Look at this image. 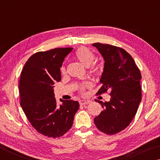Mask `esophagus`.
Masks as SVG:
<instances>
[{"instance_id":"esophagus-1","label":"esophagus","mask_w":160,"mask_h":160,"mask_svg":"<svg viewBox=\"0 0 160 160\" xmlns=\"http://www.w3.org/2000/svg\"><path fill=\"white\" fill-rule=\"evenodd\" d=\"M79 103L80 105H85V104H88L89 103H90V101H88V100H80Z\"/></svg>"}]
</instances>
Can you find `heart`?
Instances as JSON below:
<instances>
[{
  "mask_svg": "<svg viewBox=\"0 0 160 160\" xmlns=\"http://www.w3.org/2000/svg\"><path fill=\"white\" fill-rule=\"evenodd\" d=\"M75 56L77 58V60L79 61L85 67L90 66L94 62V59H95V55H94V53L90 49H89L88 48L86 47H80L78 48L75 51ZM61 70L62 72H64L65 67L62 66ZM92 70H93V72H97L99 70V67L94 66L92 68ZM89 85H90V84L88 82L85 83V87H88Z\"/></svg>",
  "mask_w": 160,
  "mask_h": 160,
  "instance_id": "1",
  "label": "heart"
}]
</instances>
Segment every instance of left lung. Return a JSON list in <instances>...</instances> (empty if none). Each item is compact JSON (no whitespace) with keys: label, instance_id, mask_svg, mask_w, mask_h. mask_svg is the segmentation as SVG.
<instances>
[{"label":"left lung","instance_id":"obj_1","mask_svg":"<svg viewBox=\"0 0 160 160\" xmlns=\"http://www.w3.org/2000/svg\"><path fill=\"white\" fill-rule=\"evenodd\" d=\"M104 61L97 94L109 92V102H101L103 111L94 119L97 128L108 135L121 132L136 114L141 101V74L133 58L123 49L109 44L94 43Z\"/></svg>","mask_w":160,"mask_h":160}]
</instances>
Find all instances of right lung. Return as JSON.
Here are the masks:
<instances>
[{
	"label": "right lung",
	"mask_w": 160,
	"mask_h": 160,
	"mask_svg": "<svg viewBox=\"0 0 160 160\" xmlns=\"http://www.w3.org/2000/svg\"><path fill=\"white\" fill-rule=\"evenodd\" d=\"M73 48H57L38 52L29 58L21 72L19 85L20 105L37 131L53 138L63 135L72 127L79 103L54 97L56 82L61 80L60 68Z\"/></svg>",
	"instance_id": "1"
}]
</instances>
